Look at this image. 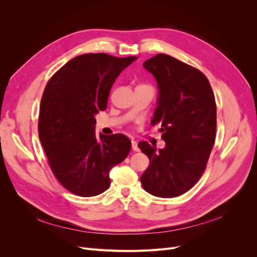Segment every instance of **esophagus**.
Returning <instances> with one entry per match:
<instances>
[{"label":"esophagus","mask_w":257,"mask_h":257,"mask_svg":"<svg viewBox=\"0 0 257 257\" xmlns=\"http://www.w3.org/2000/svg\"><path fill=\"white\" fill-rule=\"evenodd\" d=\"M132 149H133L134 151H139V148H138V145L135 141H132Z\"/></svg>","instance_id":"obj_1"}]
</instances>
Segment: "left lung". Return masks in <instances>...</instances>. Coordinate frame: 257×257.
<instances>
[{"label": "left lung", "instance_id": "obj_1", "mask_svg": "<svg viewBox=\"0 0 257 257\" xmlns=\"http://www.w3.org/2000/svg\"><path fill=\"white\" fill-rule=\"evenodd\" d=\"M144 67L158 81L160 96L152 126L161 124L159 149L141 142L150 160L141 177L143 188L162 198L180 196L204 174L215 142L216 104L207 77L199 69L164 53L147 60Z\"/></svg>", "mask_w": 257, "mask_h": 257}]
</instances>
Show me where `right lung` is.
I'll return each mask as SVG.
<instances>
[{"label": "right lung", "mask_w": 257, "mask_h": 257, "mask_svg": "<svg viewBox=\"0 0 257 257\" xmlns=\"http://www.w3.org/2000/svg\"><path fill=\"white\" fill-rule=\"evenodd\" d=\"M137 57L85 53L69 60L46 84L38 136L58 181L81 197L96 196L110 185V169L126 159L130 139L95 136V113L105 110L116 77Z\"/></svg>", "instance_id": "obj_1"}]
</instances>
